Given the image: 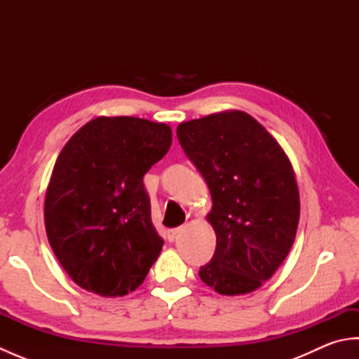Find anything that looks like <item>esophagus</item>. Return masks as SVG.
Wrapping results in <instances>:
<instances>
[{
    "instance_id": "obj_1",
    "label": "esophagus",
    "mask_w": 359,
    "mask_h": 359,
    "mask_svg": "<svg viewBox=\"0 0 359 359\" xmlns=\"http://www.w3.org/2000/svg\"><path fill=\"white\" fill-rule=\"evenodd\" d=\"M182 231V226H177V228H172V230L168 231V239H170L171 242L177 238V234Z\"/></svg>"
}]
</instances>
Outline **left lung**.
I'll use <instances>...</instances> for the list:
<instances>
[{
	"label": "left lung",
	"mask_w": 359,
	"mask_h": 359,
	"mask_svg": "<svg viewBox=\"0 0 359 359\" xmlns=\"http://www.w3.org/2000/svg\"><path fill=\"white\" fill-rule=\"evenodd\" d=\"M177 139L210 188L216 233L199 276L217 293L255 292L284 262L299 222V191L280 144L257 120L225 111L185 121Z\"/></svg>",
	"instance_id": "1"
}]
</instances>
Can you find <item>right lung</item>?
<instances>
[{"label": "right lung", "instance_id": "1", "mask_svg": "<svg viewBox=\"0 0 359 359\" xmlns=\"http://www.w3.org/2000/svg\"><path fill=\"white\" fill-rule=\"evenodd\" d=\"M165 123L97 117L75 133L46 189L50 247L79 287L104 297L139 287L162 251L143 175L171 147Z\"/></svg>", "mask_w": 359, "mask_h": 359}]
</instances>
